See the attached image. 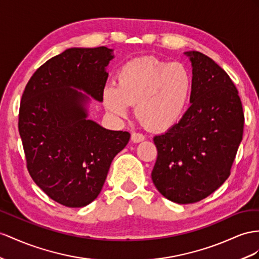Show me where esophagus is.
Here are the masks:
<instances>
[{"label":"esophagus","instance_id":"obj_1","mask_svg":"<svg viewBox=\"0 0 259 259\" xmlns=\"http://www.w3.org/2000/svg\"><path fill=\"white\" fill-rule=\"evenodd\" d=\"M144 140V136L139 134V132H134V134L131 135V141L135 142V143H139V142H142Z\"/></svg>","mask_w":259,"mask_h":259}]
</instances>
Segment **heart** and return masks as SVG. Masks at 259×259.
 Returning <instances> with one entry per match:
<instances>
[{
  "label": "heart",
  "instance_id": "b5f03b06",
  "mask_svg": "<svg viewBox=\"0 0 259 259\" xmlns=\"http://www.w3.org/2000/svg\"><path fill=\"white\" fill-rule=\"evenodd\" d=\"M117 84H107L102 101L112 115L127 117L136 104V116L145 127L164 131L174 127L186 112L194 79L186 65L153 56L135 58L118 70Z\"/></svg>",
  "mask_w": 259,
  "mask_h": 259
}]
</instances>
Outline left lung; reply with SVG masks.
<instances>
[{"label":"left lung","mask_w":259,"mask_h":259,"mask_svg":"<svg viewBox=\"0 0 259 259\" xmlns=\"http://www.w3.org/2000/svg\"><path fill=\"white\" fill-rule=\"evenodd\" d=\"M185 55L193 66L191 105L174 127L154 137L151 174L156 189L181 204L202 200L228 180L244 128L241 98L228 73L201 52Z\"/></svg>","instance_id":"left-lung-1"}]
</instances>
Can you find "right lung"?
Segmentation results:
<instances>
[{
  "instance_id": "1",
  "label": "right lung",
  "mask_w": 259,
  "mask_h": 259,
  "mask_svg": "<svg viewBox=\"0 0 259 259\" xmlns=\"http://www.w3.org/2000/svg\"><path fill=\"white\" fill-rule=\"evenodd\" d=\"M112 49L70 48L44 63L22 96L18 130L29 174L52 200L85 207L101 193L114 157L130 139L89 119L102 101Z\"/></svg>"
}]
</instances>
